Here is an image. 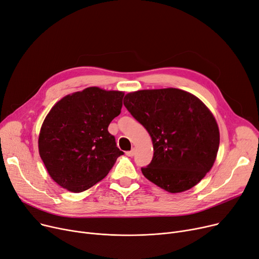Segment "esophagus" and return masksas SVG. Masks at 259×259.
Listing matches in <instances>:
<instances>
[{"label": "esophagus", "mask_w": 259, "mask_h": 259, "mask_svg": "<svg viewBox=\"0 0 259 259\" xmlns=\"http://www.w3.org/2000/svg\"><path fill=\"white\" fill-rule=\"evenodd\" d=\"M126 154H127L128 156H133V155H134V149H132V150H130V151H127Z\"/></svg>", "instance_id": "obj_1"}]
</instances>
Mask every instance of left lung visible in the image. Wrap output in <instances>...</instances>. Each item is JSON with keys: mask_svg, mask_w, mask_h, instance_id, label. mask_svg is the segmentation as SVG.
I'll return each mask as SVG.
<instances>
[{"mask_svg": "<svg viewBox=\"0 0 259 259\" xmlns=\"http://www.w3.org/2000/svg\"><path fill=\"white\" fill-rule=\"evenodd\" d=\"M123 105L151 137L152 161L141 168L149 181L169 193H182L210 170L219 128L198 97L174 88L141 90L128 93Z\"/></svg>", "mask_w": 259, "mask_h": 259, "instance_id": "8db88e82", "label": "left lung"}]
</instances>
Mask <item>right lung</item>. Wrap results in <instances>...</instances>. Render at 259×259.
I'll list each match as a JSON object with an SVG mask.
<instances>
[{
    "label": "right lung",
    "instance_id": "obj_1",
    "mask_svg": "<svg viewBox=\"0 0 259 259\" xmlns=\"http://www.w3.org/2000/svg\"><path fill=\"white\" fill-rule=\"evenodd\" d=\"M123 93L97 87L66 95L44 119L39 153L54 181L81 193L103 180L123 154L108 131L120 114Z\"/></svg>",
    "mask_w": 259,
    "mask_h": 259
}]
</instances>
